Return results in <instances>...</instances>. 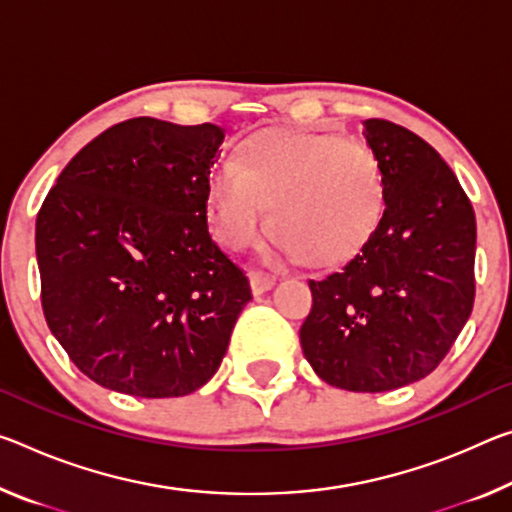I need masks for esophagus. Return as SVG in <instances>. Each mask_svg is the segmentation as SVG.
I'll return each mask as SVG.
<instances>
[{
	"label": "esophagus",
	"mask_w": 512,
	"mask_h": 512,
	"mask_svg": "<svg viewBox=\"0 0 512 512\" xmlns=\"http://www.w3.org/2000/svg\"><path fill=\"white\" fill-rule=\"evenodd\" d=\"M273 285H275L273 275H269L266 271H259V269L250 271V287H253L255 296L264 294V291H269Z\"/></svg>",
	"instance_id": "obj_1"
}]
</instances>
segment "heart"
Wrapping results in <instances>:
<instances>
[{"mask_svg":"<svg viewBox=\"0 0 512 512\" xmlns=\"http://www.w3.org/2000/svg\"><path fill=\"white\" fill-rule=\"evenodd\" d=\"M269 221L282 246L312 264H335L367 243L385 209L378 159L367 145L328 132L259 129L209 180L216 239L246 250Z\"/></svg>","mask_w":512,"mask_h":512,"instance_id":"heart-1","label":"heart"}]
</instances>
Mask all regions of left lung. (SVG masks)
<instances>
[{
    "instance_id": "1",
    "label": "left lung",
    "mask_w": 512,
    "mask_h": 512,
    "mask_svg": "<svg viewBox=\"0 0 512 512\" xmlns=\"http://www.w3.org/2000/svg\"><path fill=\"white\" fill-rule=\"evenodd\" d=\"M385 212L358 255L310 280L300 346L316 376L387 392L435 371L474 307L476 218L458 177L415 132L367 120Z\"/></svg>"
}]
</instances>
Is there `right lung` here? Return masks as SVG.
<instances>
[{
  "label": "right lung",
  "mask_w": 512,
  "mask_h": 512,
  "mask_svg": "<svg viewBox=\"0 0 512 512\" xmlns=\"http://www.w3.org/2000/svg\"><path fill=\"white\" fill-rule=\"evenodd\" d=\"M225 129L118 123L63 168L36 218L40 303L93 383L143 399L196 392L253 294L207 227Z\"/></svg>",
  "instance_id": "right-lung-1"
}]
</instances>
